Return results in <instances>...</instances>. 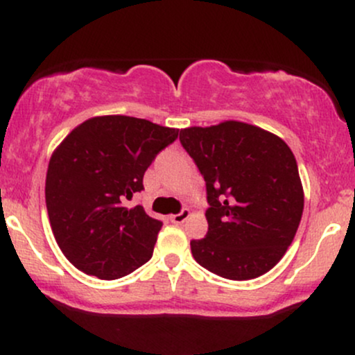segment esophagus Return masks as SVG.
<instances>
[{"mask_svg":"<svg viewBox=\"0 0 355 355\" xmlns=\"http://www.w3.org/2000/svg\"><path fill=\"white\" fill-rule=\"evenodd\" d=\"M190 217V210L189 209H183L180 214H175V215H172V217H170V220H172L173 223H177V225H182L183 222H185L187 218Z\"/></svg>","mask_w":355,"mask_h":355,"instance_id":"1","label":"esophagus"}]
</instances>
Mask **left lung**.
<instances>
[{"label":"left lung","mask_w":355,"mask_h":355,"mask_svg":"<svg viewBox=\"0 0 355 355\" xmlns=\"http://www.w3.org/2000/svg\"><path fill=\"white\" fill-rule=\"evenodd\" d=\"M180 141L207 185L209 232L191 255L223 279L250 280L277 266L295 237L304 189L280 137L243 121L190 126Z\"/></svg>","instance_id":"1"}]
</instances>
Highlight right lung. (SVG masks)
<instances>
[{
    "label": "right lung",
    "instance_id": "add662e5",
    "mask_svg": "<svg viewBox=\"0 0 355 355\" xmlns=\"http://www.w3.org/2000/svg\"><path fill=\"white\" fill-rule=\"evenodd\" d=\"M177 137V128L144 118L93 116L53 152L44 187L48 217L76 268L113 280L152 259L162 222L125 202L144 190L146 168Z\"/></svg>",
    "mask_w": 355,
    "mask_h": 355
}]
</instances>
